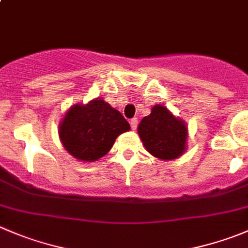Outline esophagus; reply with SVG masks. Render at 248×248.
Wrapping results in <instances>:
<instances>
[{
	"mask_svg": "<svg viewBox=\"0 0 248 248\" xmlns=\"http://www.w3.org/2000/svg\"><path fill=\"white\" fill-rule=\"evenodd\" d=\"M129 124H131V128L133 129V131H136L137 126H138V119H132L131 121H129Z\"/></svg>",
	"mask_w": 248,
	"mask_h": 248,
	"instance_id": "esophagus-1",
	"label": "esophagus"
}]
</instances>
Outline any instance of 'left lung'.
I'll use <instances>...</instances> for the list:
<instances>
[{
    "label": "left lung",
    "mask_w": 248,
    "mask_h": 248,
    "mask_svg": "<svg viewBox=\"0 0 248 248\" xmlns=\"http://www.w3.org/2000/svg\"><path fill=\"white\" fill-rule=\"evenodd\" d=\"M138 134L146 150L160 160H174L186 149V124L163 105H155L141 120Z\"/></svg>",
    "instance_id": "left-lung-1"
}]
</instances>
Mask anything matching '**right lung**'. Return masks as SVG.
Returning a JSON list of instances; mask_svg holds the SVG:
<instances>
[{"mask_svg": "<svg viewBox=\"0 0 248 248\" xmlns=\"http://www.w3.org/2000/svg\"><path fill=\"white\" fill-rule=\"evenodd\" d=\"M129 129L121 112L97 98L86 105H74L66 111L59 124V137L74 157L93 162L107 155L117 137Z\"/></svg>", "mask_w": 248, "mask_h": 248, "instance_id": "obj_1", "label": "right lung"}]
</instances>
